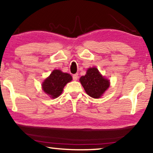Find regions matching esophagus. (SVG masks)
Wrapping results in <instances>:
<instances>
[{"instance_id": "34e87169", "label": "esophagus", "mask_w": 153, "mask_h": 153, "mask_svg": "<svg viewBox=\"0 0 153 153\" xmlns=\"http://www.w3.org/2000/svg\"><path fill=\"white\" fill-rule=\"evenodd\" d=\"M77 79H78V74H74V76H73V79L76 81Z\"/></svg>"}]
</instances>
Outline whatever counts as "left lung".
Listing matches in <instances>:
<instances>
[{"mask_svg": "<svg viewBox=\"0 0 153 153\" xmlns=\"http://www.w3.org/2000/svg\"><path fill=\"white\" fill-rule=\"evenodd\" d=\"M79 82L86 93L93 98H100L110 86V80L102 76L96 67L88 68Z\"/></svg>", "mask_w": 153, "mask_h": 153, "instance_id": "left-lung-1", "label": "left lung"}]
</instances>
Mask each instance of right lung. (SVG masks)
Instances as JSON below:
<instances>
[{"label": "right lung", "instance_id": "1", "mask_svg": "<svg viewBox=\"0 0 153 153\" xmlns=\"http://www.w3.org/2000/svg\"><path fill=\"white\" fill-rule=\"evenodd\" d=\"M71 80L72 76L70 74L58 69L53 70L42 82V90L50 97L56 98L62 93L66 84Z\"/></svg>", "mask_w": 153, "mask_h": 153}]
</instances>
